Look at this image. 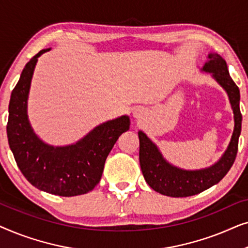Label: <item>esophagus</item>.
Segmentation results:
<instances>
[{
	"label": "esophagus",
	"instance_id": "esophagus-1",
	"mask_svg": "<svg viewBox=\"0 0 248 248\" xmlns=\"http://www.w3.org/2000/svg\"><path fill=\"white\" fill-rule=\"evenodd\" d=\"M133 117H135V118L141 117V110L140 109H134L133 110Z\"/></svg>",
	"mask_w": 248,
	"mask_h": 248
}]
</instances>
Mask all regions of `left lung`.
I'll list each match as a JSON object with an SVG mask.
<instances>
[{"mask_svg": "<svg viewBox=\"0 0 248 248\" xmlns=\"http://www.w3.org/2000/svg\"><path fill=\"white\" fill-rule=\"evenodd\" d=\"M223 88L228 94L233 113V132L230 142L221 157L206 168L188 170L172 165L162 155L157 144L144 132L139 131L140 139V166L145 182L155 192L172 198H185L199 194L218 184L232 168L238 150V139L242 131V114L238 87L230 78L226 61L219 54L209 53L208 61L201 69Z\"/></svg>", "mask_w": 248, "mask_h": 248, "instance_id": "8db88e82", "label": "left lung"}]
</instances>
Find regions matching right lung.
I'll return each instance as SVG.
<instances>
[{
    "mask_svg": "<svg viewBox=\"0 0 248 248\" xmlns=\"http://www.w3.org/2000/svg\"><path fill=\"white\" fill-rule=\"evenodd\" d=\"M40 50L26 64L12 90L6 126L9 145L16 165L30 184L60 196H76L93 191L103 175L105 161L118 137L130 128L123 115L93 127L76 143L50 145L35 133L28 118L30 84Z\"/></svg>",
    "mask_w": 248,
    "mask_h": 248,
    "instance_id": "1",
    "label": "right lung"
}]
</instances>
